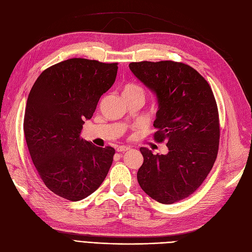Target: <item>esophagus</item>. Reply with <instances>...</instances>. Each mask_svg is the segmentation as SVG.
<instances>
[{
	"label": "esophagus",
	"instance_id": "obj_1",
	"mask_svg": "<svg viewBox=\"0 0 252 252\" xmlns=\"http://www.w3.org/2000/svg\"><path fill=\"white\" fill-rule=\"evenodd\" d=\"M129 149V147H127V146H119V147H117V151L118 152H125V151H128Z\"/></svg>",
	"mask_w": 252,
	"mask_h": 252
}]
</instances>
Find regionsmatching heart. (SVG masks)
Wrapping results in <instances>:
<instances>
[{"label":"heart","instance_id":"1","mask_svg":"<svg viewBox=\"0 0 252 252\" xmlns=\"http://www.w3.org/2000/svg\"><path fill=\"white\" fill-rule=\"evenodd\" d=\"M126 93H143V89L138 85H134V84H127L123 90V94Z\"/></svg>","mask_w":252,"mask_h":252}]
</instances>
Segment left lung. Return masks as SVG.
Segmentation results:
<instances>
[{
	"label": "left lung",
	"instance_id": "8db88e82",
	"mask_svg": "<svg viewBox=\"0 0 252 252\" xmlns=\"http://www.w3.org/2000/svg\"><path fill=\"white\" fill-rule=\"evenodd\" d=\"M131 72L157 96L155 140L165 141L168 154L141 147V188L151 199L172 204L192 194L207 178L219 150L220 124L212 90L186 64L161 61L129 64Z\"/></svg>",
	"mask_w": 252,
	"mask_h": 252
}]
</instances>
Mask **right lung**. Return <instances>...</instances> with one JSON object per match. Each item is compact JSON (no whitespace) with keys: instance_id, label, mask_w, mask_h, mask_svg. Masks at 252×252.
<instances>
[{"instance_id":"add662e5","label":"right lung","mask_w":252,"mask_h":252,"mask_svg":"<svg viewBox=\"0 0 252 252\" xmlns=\"http://www.w3.org/2000/svg\"><path fill=\"white\" fill-rule=\"evenodd\" d=\"M118 64L74 58L44 70L30 90L24 133L44 184L69 201L85 199L101 186L116 150L81 139L86 120L113 85Z\"/></svg>"}]
</instances>
